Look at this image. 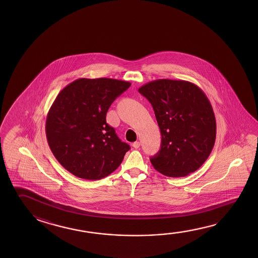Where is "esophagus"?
<instances>
[{
    "label": "esophagus",
    "mask_w": 258,
    "mask_h": 258,
    "mask_svg": "<svg viewBox=\"0 0 258 258\" xmlns=\"http://www.w3.org/2000/svg\"><path fill=\"white\" fill-rule=\"evenodd\" d=\"M132 147L134 148H139L140 147V143L139 141H136L134 143L132 144Z\"/></svg>",
    "instance_id": "obj_1"
}]
</instances>
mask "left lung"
<instances>
[{"label": "left lung", "mask_w": 258, "mask_h": 258, "mask_svg": "<svg viewBox=\"0 0 258 258\" xmlns=\"http://www.w3.org/2000/svg\"><path fill=\"white\" fill-rule=\"evenodd\" d=\"M140 92L151 103L160 128L159 152L154 168L168 177H183L199 169L214 147L216 118L211 102L199 86L183 80L158 79Z\"/></svg>", "instance_id": "left-lung-1"}]
</instances>
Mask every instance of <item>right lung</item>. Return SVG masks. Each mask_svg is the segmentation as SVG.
Instances as JSON below:
<instances>
[{
	"instance_id": "obj_1",
	"label": "right lung",
	"mask_w": 258,
	"mask_h": 258,
	"mask_svg": "<svg viewBox=\"0 0 258 258\" xmlns=\"http://www.w3.org/2000/svg\"><path fill=\"white\" fill-rule=\"evenodd\" d=\"M130 82L79 78L58 93L46 119L47 143L56 160L77 177L100 180L113 173L130 150L106 114Z\"/></svg>"
}]
</instances>
